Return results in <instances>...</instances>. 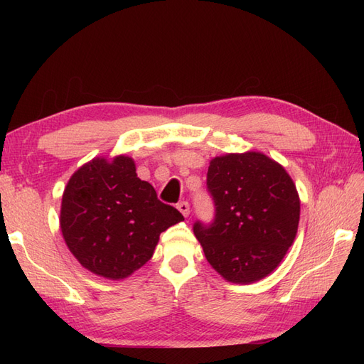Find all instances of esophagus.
I'll return each instance as SVG.
<instances>
[{
  "instance_id": "1",
  "label": "esophagus",
  "mask_w": 364,
  "mask_h": 364,
  "mask_svg": "<svg viewBox=\"0 0 364 364\" xmlns=\"http://www.w3.org/2000/svg\"><path fill=\"white\" fill-rule=\"evenodd\" d=\"M178 209L182 213L183 217H188L190 215V203L188 202H179L178 203Z\"/></svg>"
}]
</instances>
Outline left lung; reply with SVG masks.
<instances>
[{
  "mask_svg": "<svg viewBox=\"0 0 364 364\" xmlns=\"http://www.w3.org/2000/svg\"><path fill=\"white\" fill-rule=\"evenodd\" d=\"M206 188L215 214L209 225L197 220L193 230L208 262L230 282L267 277L299 225L301 202L289 173L262 153H230L209 164Z\"/></svg>",
  "mask_w": 364,
  "mask_h": 364,
  "instance_id": "1",
  "label": "left lung"
}]
</instances>
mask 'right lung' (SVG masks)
<instances>
[{
    "mask_svg": "<svg viewBox=\"0 0 364 364\" xmlns=\"http://www.w3.org/2000/svg\"><path fill=\"white\" fill-rule=\"evenodd\" d=\"M183 215L136 176L135 162L95 158L63 191L60 229L68 249L98 277L123 279L151 258L161 232Z\"/></svg>",
    "mask_w": 364,
    "mask_h": 364,
    "instance_id": "1",
    "label": "right lung"
}]
</instances>
